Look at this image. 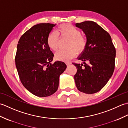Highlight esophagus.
<instances>
[{
  "label": "esophagus",
  "mask_w": 128,
  "mask_h": 128,
  "mask_svg": "<svg viewBox=\"0 0 128 128\" xmlns=\"http://www.w3.org/2000/svg\"><path fill=\"white\" fill-rule=\"evenodd\" d=\"M66 64L67 65V66H70V65H71L72 64V63L70 62H66Z\"/></svg>",
  "instance_id": "1"
}]
</instances>
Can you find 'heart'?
<instances>
[{"label":"heart","mask_w":128,"mask_h":128,"mask_svg":"<svg viewBox=\"0 0 128 128\" xmlns=\"http://www.w3.org/2000/svg\"><path fill=\"white\" fill-rule=\"evenodd\" d=\"M59 34L62 37L69 38L66 50H60L56 53L55 58L60 61H68L74 57L76 54L80 53L85 50L87 40L81 31L71 25H62L59 26L56 31H52L48 34L47 37V45L50 50H56L58 47Z\"/></svg>","instance_id":"1"}]
</instances>
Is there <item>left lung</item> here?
<instances>
[{
	"label": "left lung",
	"mask_w": 128,
	"mask_h": 128,
	"mask_svg": "<svg viewBox=\"0 0 128 128\" xmlns=\"http://www.w3.org/2000/svg\"><path fill=\"white\" fill-rule=\"evenodd\" d=\"M75 25L83 31L87 40L85 49L78 57L82 63H72L77 68L76 86L84 93H96L113 75L116 49L110 34L97 23L86 21Z\"/></svg>",
	"instance_id": "1"
}]
</instances>
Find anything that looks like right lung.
Masks as SVG:
<instances>
[{"label":"right lung","mask_w":128,"mask_h":128,"mask_svg":"<svg viewBox=\"0 0 128 128\" xmlns=\"http://www.w3.org/2000/svg\"><path fill=\"white\" fill-rule=\"evenodd\" d=\"M55 26L49 23L37 24L21 37L17 46L15 64L21 82L38 97L55 93L60 75L66 68L63 62L51 64L54 54L47 45V37Z\"/></svg>","instance_id":"right-lung-1"}]
</instances>
